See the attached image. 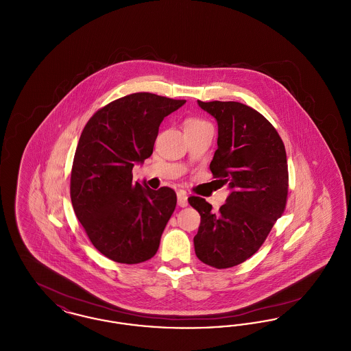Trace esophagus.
<instances>
[{
    "label": "esophagus",
    "instance_id": "esophagus-1",
    "mask_svg": "<svg viewBox=\"0 0 351 351\" xmlns=\"http://www.w3.org/2000/svg\"><path fill=\"white\" fill-rule=\"evenodd\" d=\"M178 204H179V206H182V208L188 205V196H186L185 191H179V192H178Z\"/></svg>",
    "mask_w": 351,
    "mask_h": 351
}]
</instances>
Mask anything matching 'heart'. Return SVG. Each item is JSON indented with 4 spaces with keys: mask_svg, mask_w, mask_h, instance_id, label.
I'll return each instance as SVG.
<instances>
[{
    "mask_svg": "<svg viewBox=\"0 0 351 351\" xmlns=\"http://www.w3.org/2000/svg\"><path fill=\"white\" fill-rule=\"evenodd\" d=\"M205 121H202L200 118L189 117L186 118L184 121V129H188V128H193V126H199L201 123H204Z\"/></svg>",
    "mask_w": 351,
    "mask_h": 351,
    "instance_id": "obj_1",
    "label": "heart"
}]
</instances>
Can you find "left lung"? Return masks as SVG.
<instances>
[{
  "mask_svg": "<svg viewBox=\"0 0 351 351\" xmlns=\"http://www.w3.org/2000/svg\"><path fill=\"white\" fill-rule=\"evenodd\" d=\"M217 119L218 149L210 171L230 195L217 213L199 196L188 202L200 213L195 251L210 267L243 263L261 249L288 197V165L283 141L267 118L235 101H199Z\"/></svg>",
  "mask_w": 351,
  "mask_h": 351,
  "instance_id": "8db88e82",
  "label": "left lung"
}]
</instances>
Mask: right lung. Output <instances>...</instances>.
<instances>
[{
	"instance_id": "add662e5",
	"label": "right lung",
	"mask_w": 351,
	"mask_h": 351,
	"mask_svg": "<svg viewBox=\"0 0 351 351\" xmlns=\"http://www.w3.org/2000/svg\"><path fill=\"white\" fill-rule=\"evenodd\" d=\"M185 100L138 92L109 102L84 128L71 171L75 215L92 245L126 265L151 259L176 206V193L133 182L135 163L151 156L163 118Z\"/></svg>"
}]
</instances>
